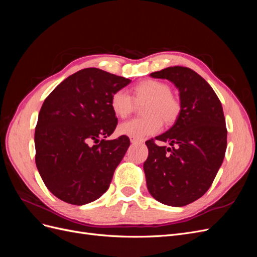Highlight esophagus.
Segmentation results:
<instances>
[{"label":"esophagus","mask_w":257,"mask_h":257,"mask_svg":"<svg viewBox=\"0 0 257 257\" xmlns=\"http://www.w3.org/2000/svg\"><path fill=\"white\" fill-rule=\"evenodd\" d=\"M130 141L132 144H141L142 143V141H138V139L133 138V137H130Z\"/></svg>","instance_id":"34e87169"}]
</instances>
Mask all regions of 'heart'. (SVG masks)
<instances>
[{
	"label": "heart",
	"instance_id": "heart-1",
	"mask_svg": "<svg viewBox=\"0 0 257 257\" xmlns=\"http://www.w3.org/2000/svg\"><path fill=\"white\" fill-rule=\"evenodd\" d=\"M133 97L125 89L116 90L110 98V107L113 113L125 118L134 109L137 103L147 102L143 119H131L119 124V134L143 139L159 133L162 128V119L167 123L174 122L180 113V104L172 96V90L164 82L145 80L138 83Z\"/></svg>",
	"mask_w": 257,
	"mask_h": 257
}]
</instances>
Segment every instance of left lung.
Segmentation results:
<instances>
[{
	"instance_id": "1",
	"label": "left lung",
	"mask_w": 257,
	"mask_h": 257,
	"mask_svg": "<svg viewBox=\"0 0 257 257\" xmlns=\"http://www.w3.org/2000/svg\"><path fill=\"white\" fill-rule=\"evenodd\" d=\"M150 76L175 84L181 109L174 125L155 137L170 147L146 142L147 188L162 204L186 206L209 190L223 163L227 130L222 104L210 84L191 68L167 67Z\"/></svg>"
}]
</instances>
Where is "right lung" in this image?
<instances>
[{"mask_svg":"<svg viewBox=\"0 0 257 257\" xmlns=\"http://www.w3.org/2000/svg\"><path fill=\"white\" fill-rule=\"evenodd\" d=\"M130 82L99 68H84L45 99L35 128V163L45 185L59 199L81 206L109 188L130 147L124 135L106 141L118 123L110 98Z\"/></svg>","mask_w":257,"mask_h":257,"instance_id":"obj_1","label":"right lung"}]
</instances>
